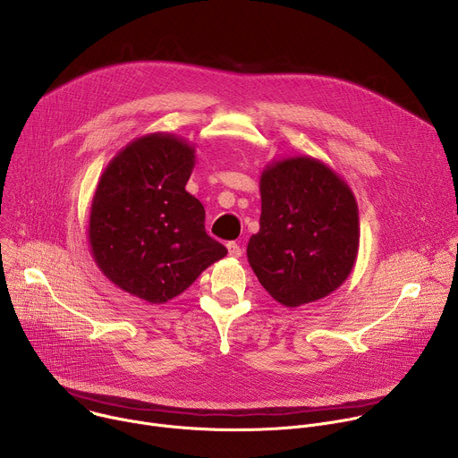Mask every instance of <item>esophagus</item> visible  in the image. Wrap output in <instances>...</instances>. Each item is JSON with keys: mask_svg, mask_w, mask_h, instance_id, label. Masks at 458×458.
Returning <instances> with one entry per match:
<instances>
[{"mask_svg": "<svg viewBox=\"0 0 458 458\" xmlns=\"http://www.w3.org/2000/svg\"><path fill=\"white\" fill-rule=\"evenodd\" d=\"M226 248H228V255L233 257V259H239L242 255V250H241V246L237 242H228Z\"/></svg>", "mask_w": 458, "mask_h": 458, "instance_id": "34e87169", "label": "esophagus"}]
</instances>
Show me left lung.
Wrapping results in <instances>:
<instances>
[{"label":"left lung","mask_w":458,"mask_h":458,"mask_svg":"<svg viewBox=\"0 0 458 458\" xmlns=\"http://www.w3.org/2000/svg\"><path fill=\"white\" fill-rule=\"evenodd\" d=\"M259 190L260 228L246 248L259 283L288 308L335 292L359 253V208L348 182L315 157L293 156L267 165Z\"/></svg>","instance_id":"1"}]
</instances>
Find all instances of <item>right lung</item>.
I'll return each instance as SVG.
<instances>
[{
    "label": "right lung",
    "mask_w": 458,
    "mask_h": 458,
    "mask_svg": "<svg viewBox=\"0 0 458 458\" xmlns=\"http://www.w3.org/2000/svg\"><path fill=\"white\" fill-rule=\"evenodd\" d=\"M195 148L165 132L128 143L99 177L89 244L103 276L150 304L182 293L228 250L205 230V208L184 186Z\"/></svg>",
    "instance_id": "1"
}]
</instances>
